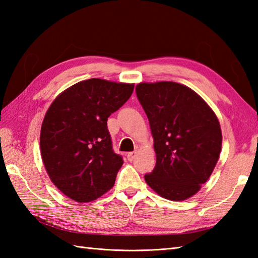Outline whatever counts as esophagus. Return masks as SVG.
I'll return each mask as SVG.
<instances>
[{"instance_id": "34e87169", "label": "esophagus", "mask_w": 258, "mask_h": 258, "mask_svg": "<svg viewBox=\"0 0 258 258\" xmlns=\"http://www.w3.org/2000/svg\"><path fill=\"white\" fill-rule=\"evenodd\" d=\"M135 153H136V152H130V153H127V160H128V161H133V160H134Z\"/></svg>"}]
</instances>
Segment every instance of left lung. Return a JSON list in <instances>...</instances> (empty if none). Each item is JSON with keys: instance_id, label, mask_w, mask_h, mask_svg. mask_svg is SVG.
<instances>
[{"instance_id": "obj_1", "label": "left lung", "mask_w": 258, "mask_h": 258, "mask_svg": "<svg viewBox=\"0 0 258 258\" xmlns=\"http://www.w3.org/2000/svg\"><path fill=\"white\" fill-rule=\"evenodd\" d=\"M136 95L150 122L156 166L146 184L163 199L179 202L194 196L215 168L222 150L216 114L186 85L141 82Z\"/></svg>"}]
</instances>
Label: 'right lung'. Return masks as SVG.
<instances>
[{
  "label": "right lung",
  "instance_id": "1",
  "mask_svg": "<svg viewBox=\"0 0 258 258\" xmlns=\"http://www.w3.org/2000/svg\"><path fill=\"white\" fill-rule=\"evenodd\" d=\"M133 90L131 83L90 79L59 93L48 107L41 156L52 183L69 199L92 202L114 186L123 160L112 150L106 122Z\"/></svg>",
  "mask_w": 258,
  "mask_h": 258
}]
</instances>
